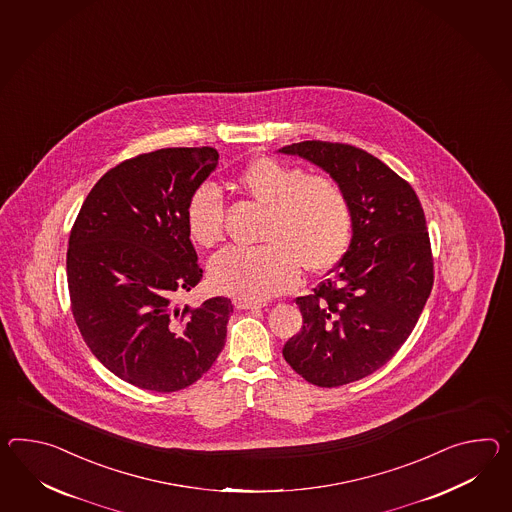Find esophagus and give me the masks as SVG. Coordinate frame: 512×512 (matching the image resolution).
Returning a JSON list of instances; mask_svg holds the SVG:
<instances>
[{
    "mask_svg": "<svg viewBox=\"0 0 512 512\" xmlns=\"http://www.w3.org/2000/svg\"><path fill=\"white\" fill-rule=\"evenodd\" d=\"M235 307L240 309V311H248V309H261V307H266V303H262V301L242 300V298H237V300H235Z\"/></svg>",
    "mask_w": 512,
    "mask_h": 512,
    "instance_id": "34e87169",
    "label": "esophagus"
}]
</instances>
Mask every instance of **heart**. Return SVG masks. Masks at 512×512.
<instances>
[{"label": "heart", "instance_id": "heart-1", "mask_svg": "<svg viewBox=\"0 0 512 512\" xmlns=\"http://www.w3.org/2000/svg\"><path fill=\"white\" fill-rule=\"evenodd\" d=\"M238 192L266 207L259 248H227L209 266L211 285L242 300L262 301L296 287L300 264L324 274L348 253L353 211L331 175L303 170L272 157H257L237 177ZM224 196L212 183L196 188L187 203V229L201 248L224 238Z\"/></svg>", "mask_w": 512, "mask_h": 512}]
</instances>
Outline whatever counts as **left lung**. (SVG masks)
Listing matches in <instances>:
<instances>
[{
    "mask_svg": "<svg viewBox=\"0 0 512 512\" xmlns=\"http://www.w3.org/2000/svg\"><path fill=\"white\" fill-rule=\"evenodd\" d=\"M324 168L348 194L353 238L309 296L283 357L316 387H342L385 366L409 338L433 288L424 209L411 185L372 153L305 140L281 148Z\"/></svg>",
    "mask_w": 512,
    "mask_h": 512,
    "instance_id": "8db88e82",
    "label": "left lung"
}]
</instances>
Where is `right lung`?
<instances>
[{
  "label": "right lung",
  "instance_id": "obj_1",
  "mask_svg": "<svg viewBox=\"0 0 512 512\" xmlns=\"http://www.w3.org/2000/svg\"><path fill=\"white\" fill-rule=\"evenodd\" d=\"M216 164L209 146L142 153L103 175L75 218L66 253L75 324L96 359L135 387H190L224 348L229 298L175 303L203 277L185 212Z\"/></svg>",
  "mask_w": 512,
  "mask_h": 512
}]
</instances>
